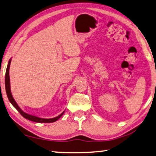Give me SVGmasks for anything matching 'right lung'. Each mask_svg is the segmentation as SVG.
I'll use <instances>...</instances> for the list:
<instances>
[{
  "instance_id": "1",
  "label": "right lung",
  "mask_w": 156,
  "mask_h": 156,
  "mask_svg": "<svg viewBox=\"0 0 156 156\" xmlns=\"http://www.w3.org/2000/svg\"><path fill=\"white\" fill-rule=\"evenodd\" d=\"M10 63H11V58L9 59V62H8V64H7L6 73H5V90H6V93H7V98H8L9 101L11 102V104L14 106V108L19 112L20 115H21L23 117H25V119H29V120H30V121L38 122V123H51V122H55L57 120H58V119L63 115L65 111H63L62 113L59 115H58L57 117H54V118L45 119V118H41V117H37V116H34V115H32L27 114V113H25V112L23 111L20 108V107L18 106L16 102L15 101L14 99L13 98V97H12L11 90H10V79H9V74Z\"/></svg>"
}]
</instances>
